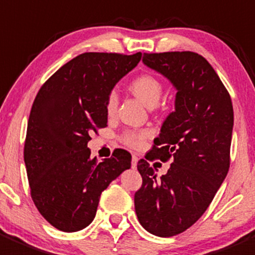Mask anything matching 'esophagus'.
<instances>
[{
	"label": "esophagus",
	"instance_id": "1",
	"mask_svg": "<svg viewBox=\"0 0 255 255\" xmlns=\"http://www.w3.org/2000/svg\"><path fill=\"white\" fill-rule=\"evenodd\" d=\"M137 162H138L137 155L133 154V155H132V168H135V165H137Z\"/></svg>",
	"mask_w": 255,
	"mask_h": 255
}]
</instances>
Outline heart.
Returning <instances> with one entry per match:
<instances>
[{
	"label": "heart",
	"instance_id": "heart-1",
	"mask_svg": "<svg viewBox=\"0 0 255 255\" xmlns=\"http://www.w3.org/2000/svg\"><path fill=\"white\" fill-rule=\"evenodd\" d=\"M130 90L148 107H154L163 95L162 82L152 75H142L133 80L130 83ZM117 107L118 93L116 90H112L106 98V112L108 116H113ZM149 137L150 132L147 129H126L120 135V140L127 147L139 149Z\"/></svg>",
	"mask_w": 255,
	"mask_h": 255
}]
</instances>
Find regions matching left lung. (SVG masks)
<instances>
[{"label":"left lung","instance_id":"obj_1","mask_svg":"<svg viewBox=\"0 0 255 255\" xmlns=\"http://www.w3.org/2000/svg\"><path fill=\"white\" fill-rule=\"evenodd\" d=\"M143 62L174 85L177 97L149 159L172 164L157 178L148 158L138 160L142 185L134 193L135 214L149 233L173 237L203 216L227 177L233 105L216 71L196 52L143 53Z\"/></svg>","mask_w":255,"mask_h":255}]
</instances>
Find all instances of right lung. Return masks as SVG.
I'll return each instance as SVG.
<instances>
[{"instance_id":"obj_1","label":"right lung","mask_w":255,"mask_h":255,"mask_svg":"<svg viewBox=\"0 0 255 255\" xmlns=\"http://www.w3.org/2000/svg\"><path fill=\"white\" fill-rule=\"evenodd\" d=\"M140 57L86 52L56 71L34 98L23 149L27 178L36 208L59 231L86 228L101 193L130 167L126 149L98 162L90 158L87 144L107 127V95Z\"/></svg>"}]
</instances>
